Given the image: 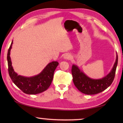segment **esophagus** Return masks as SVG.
<instances>
[{
	"instance_id": "obj_1",
	"label": "esophagus",
	"mask_w": 123,
	"mask_h": 123,
	"mask_svg": "<svg viewBox=\"0 0 123 123\" xmlns=\"http://www.w3.org/2000/svg\"><path fill=\"white\" fill-rule=\"evenodd\" d=\"M70 57H71V55H70V54H66L64 56V58L66 60H68L69 59Z\"/></svg>"
}]
</instances>
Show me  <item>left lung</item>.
I'll use <instances>...</instances> for the list:
<instances>
[{
    "mask_svg": "<svg viewBox=\"0 0 123 123\" xmlns=\"http://www.w3.org/2000/svg\"><path fill=\"white\" fill-rule=\"evenodd\" d=\"M118 64V55L113 68L107 75L99 79H93L87 76L78 66L73 64L72 74L73 81L79 91L87 95L96 94L105 90L112 84L115 76Z\"/></svg>",
    "mask_w": 123,
    "mask_h": 123,
    "instance_id": "8db88e82",
    "label": "left lung"
}]
</instances>
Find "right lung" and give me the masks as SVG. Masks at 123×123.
<instances>
[{
    "instance_id": "obj_1",
    "label": "right lung",
    "mask_w": 123,
    "mask_h": 123,
    "mask_svg": "<svg viewBox=\"0 0 123 123\" xmlns=\"http://www.w3.org/2000/svg\"><path fill=\"white\" fill-rule=\"evenodd\" d=\"M12 44L13 41L10 45L7 55L8 70L12 81L20 90L28 94H36L46 91L51 84L54 71L59 64V62H50L40 73L34 76L26 77L19 75L14 72L12 66L10 55Z\"/></svg>"
}]
</instances>
